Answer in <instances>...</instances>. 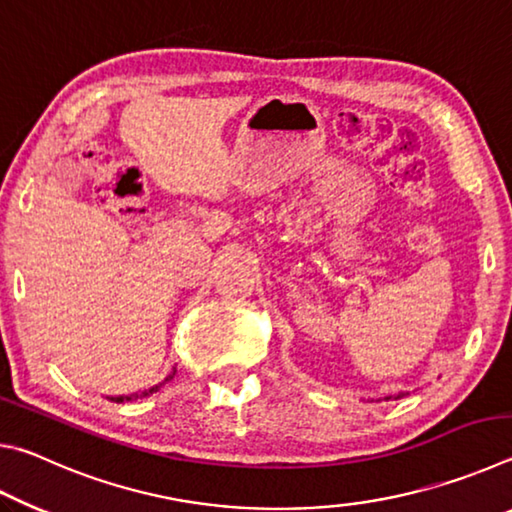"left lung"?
<instances>
[{
    "label": "left lung",
    "instance_id": "obj_1",
    "mask_svg": "<svg viewBox=\"0 0 512 512\" xmlns=\"http://www.w3.org/2000/svg\"><path fill=\"white\" fill-rule=\"evenodd\" d=\"M406 393H397V395H388V397H384V400H400V397H404Z\"/></svg>",
    "mask_w": 512,
    "mask_h": 512
}]
</instances>
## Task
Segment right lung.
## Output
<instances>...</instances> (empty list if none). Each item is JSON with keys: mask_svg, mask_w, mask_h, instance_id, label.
I'll list each match as a JSON object with an SVG mask.
<instances>
[{"mask_svg": "<svg viewBox=\"0 0 512 512\" xmlns=\"http://www.w3.org/2000/svg\"><path fill=\"white\" fill-rule=\"evenodd\" d=\"M173 375H176V370H173V372H171V375H169L167 379H164V381H169V379H173ZM164 381H162V384H158V386H153V388H149V391H144V393H135V395H119V397H110V400H112V402H128V400H135V397H144V395H151V393H155V391H158V388H160V386H164Z\"/></svg>", "mask_w": 512, "mask_h": 512, "instance_id": "right-lung-1", "label": "right lung"}]
</instances>
